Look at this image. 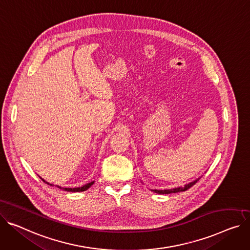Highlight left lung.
Segmentation results:
<instances>
[{"instance_id": "1", "label": "left lung", "mask_w": 250, "mask_h": 250, "mask_svg": "<svg viewBox=\"0 0 250 250\" xmlns=\"http://www.w3.org/2000/svg\"><path fill=\"white\" fill-rule=\"evenodd\" d=\"M199 181V179L189 183V184L185 185L184 187H179V188H175V189H170V190H152L153 192L157 193V194H171V193H177V192H183V191H186L188 189H190L192 186H194L196 183Z\"/></svg>"}]
</instances>
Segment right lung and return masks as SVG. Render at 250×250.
<instances>
[{
    "instance_id": "add662e5",
    "label": "right lung",
    "mask_w": 250,
    "mask_h": 250,
    "mask_svg": "<svg viewBox=\"0 0 250 250\" xmlns=\"http://www.w3.org/2000/svg\"><path fill=\"white\" fill-rule=\"evenodd\" d=\"M44 183H46V184H48V185H51V186H53L52 184H49L48 182H46L45 180H43L42 178H40ZM94 182H90V183H88V184H86V185H84V186H82V187H78V188H61V187H59V186H57L58 188H60V189H63L64 191H67V192H82V191H85V190H87L90 186H92V184H93Z\"/></svg>"
}]
</instances>
